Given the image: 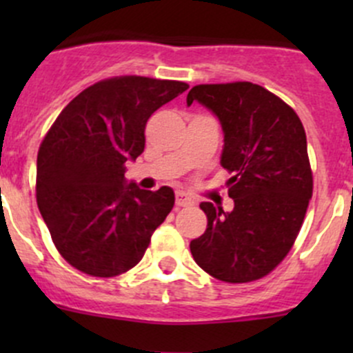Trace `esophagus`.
<instances>
[{
    "instance_id": "34e87169",
    "label": "esophagus",
    "mask_w": 353,
    "mask_h": 353,
    "mask_svg": "<svg viewBox=\"0 0 353 353\" xmlns=\"http://www.w3.org/2000/svg\"><path fill=\"white\" fill-rule=\"evenodd\" d=\"M194 201L188 196L186 193H177L176 194V206L183 208V206H193Z\"/></svg>"
}]
</instances>
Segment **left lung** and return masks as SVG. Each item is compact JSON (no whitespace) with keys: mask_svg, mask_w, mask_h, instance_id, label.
<instances>
[{"mask_svg":"<svg viewBox=\"0 0 353 353\" xmlns=\"http://www.w3.org/2000/svg\"><path fill=\"white\" fill-rule=\"evenodd\" d=\"M193 101L222 124L220 163L232 174L234 210L199 205L208 225L191 241V254L222 282L263 279L292 249L312 196L304 126L290 105L251 81L196 85L188 105Z\"/></svg>","mask_w":353,"mask_h":353,"instance_id":"8db88e82","label":"left lung"}]
</instances>
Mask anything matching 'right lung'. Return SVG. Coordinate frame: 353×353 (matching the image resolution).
<instances>
[{"mask_svg": "<svg viewBox=\"0 0 353 353\" xmlns=\"http://www.w3.org/2000/svg\"><path fill=\"white\" fill-rule=\"evenodd\" d=\"M147 77L102 80L78 94L37 154V206L59 254L92 276H116L140 263L174 206V191L128 183V160L145 148L157 109L188 90Z\"/></svg>", "mask_w": 353, "mask_h": 353, "instance_id": "1", "label": "right lung"}]
</instances>
